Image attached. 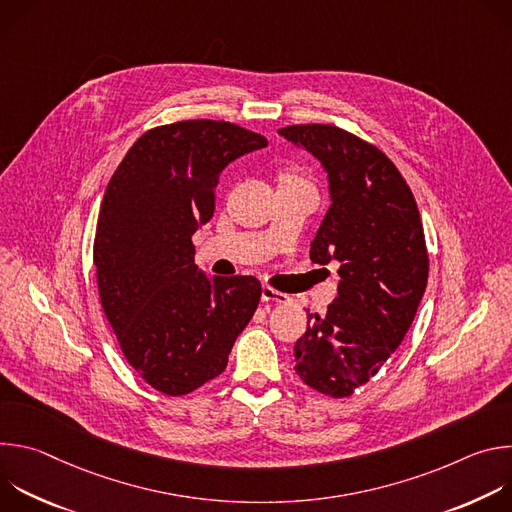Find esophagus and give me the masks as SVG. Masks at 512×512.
I'll use <instances>...</instances> for the list:
<instances>
[{
    "mask_svg": "<svg viewBox=\"0 0 512 512\" xmlns=\"http://www.w3.org/2000/svg\"><path fill=\"white\" fill-rule=\"evenodd\" d=\"M261 300H263V302H275V304H287V302H289V296H287V294H281V291L273 289L271 285H263V287H261Z\"/></svg>",
    "mask_w": 512,
    "mask_h": 512,
    "instance_id": "obj_1",
    "label": "esophagus"
}]
</instances>
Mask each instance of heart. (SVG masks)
Here are the masks:
<instances>
[{"label":"heart","mask_w":512,"mask_h":512,"mask_svg":"<svg viewBox=\"0 0 512 512\" xmlns=\"http://www.w3.org/2000/svg\"><path fill=\"white\" fill-rule=\"evenodd\" d=\"M279 184H304V186H308L306 178L298 170H283L279 174Z\"/></svg>","instance_id":"obj_1"}]
</instances>
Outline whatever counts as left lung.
<instances>
[{
  "label": "left lung",
  "mask_w": 512,
  "mask_h": 512,
  "mask_svg": "<svg viewBox=\"0 0 512 512\" xmlns=\"http://www.w3.org/2000/svg\"><path fill=\"white\" fill-rule=\"evenodd\" d=\"M279 133L328 172L332 204L310 259L340 263L338 296L324 316L308 314L294 346V371L318 393L350 397L397 350L425 294L429 257L419 208L377 145L324 123L289 125Z\"/></svg>",
  "instance_id": "1"
}]
</instances>
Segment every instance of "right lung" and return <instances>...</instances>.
Listing matches in <instances>:
<instances>
[{
  "label": "right lung",
  "instance_id": "right-lung-1",
  "mask_svg": "<svg viewBox=\"0 0 512 512\" xmlns=\"http://www.w3.org/2000/svg\"><path fill=\"white\" fill-rule=\"evenodd\" d=\"M265 145L231 121H176L145 131L107 184L93 245L101 306L127 362L164 395L221 375L259 306V279L198 271L192 235L221 172Z\"/></svg>",
  "mask_w": 512,
  "mask_h": 512
}]
</instances>
